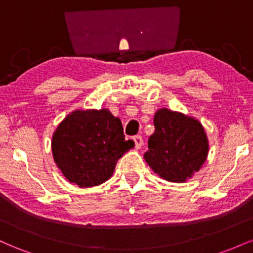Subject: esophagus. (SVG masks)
I'll return each instance as SVG.
<instances>
[{
  "label": "esophagus",
  "mask_w": 253,
  "mask_h": 253,
  "mask_svg": "<svg viewBox=\"0 0 253 253\" xmlns=\"http://www.w3.org/2000/svg\"><path fill=\"white\" fill-rule=\"evenodd\" d=\"M133 141H134V145L136 149H140L143 146V138L140 135H135L133 136Z\"/></svg>",
  "instance_id": "1"
}]
</instances>
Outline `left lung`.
Masks as SVG:
<instances>
[{
	"mask_svg": "<svg viewBox=\"0 0 253 253\" xmlns=\"http://www.w3.org/2000/svg\"><path fill=\"white\" fill-rule=\"evenodd\" d=\"M155 133L149 138L145 161L157 175L182 183L200 170L208 155V139L195 119L167 108L153 119Z\"/></svg>",
	"mask_w": 253,
	"mask_h": 253,
	"instance_id": "left-lung-1",
	"label": "left lung"
}]
</instances>
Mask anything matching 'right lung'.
I'll use <instances>...</instances> for the list:
<instances>
[{
    "mask_svg": "<svg viewBox=\"0 0 253 253\" xmlns=\"http://www.w3.org/2000/svg\"><path fill=\"white\" fill-rule=\"evenodd\" d=\"M134 146L126 140L120 119L108 109L75 110L52 136L54 162L65 178L81 188L110 178L119 158Z\"/></svg>",
    "mask_w": 253,
    "mask_h": 253,
    "instance_id": "right-lung-1",
    "label": "right lung"
}]
</instances>
